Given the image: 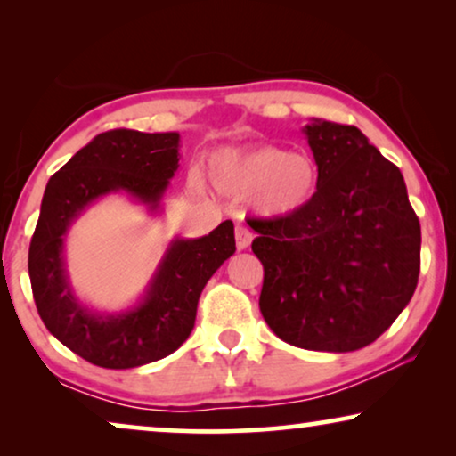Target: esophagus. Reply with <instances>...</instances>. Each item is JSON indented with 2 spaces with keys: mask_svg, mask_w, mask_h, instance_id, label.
<instances>
[{
  "mask_svg": "<svg viewBox=\"0 0 456 456\" xmlns=\"http://www.w3.org/2000/svg\"><path fill=\"white\" fill-rule=\"evenodd\" d=\"M234 234H236V247H239V251H242V248H247L248 245H251L253 232L247 226L239 224V226H236V230H234Z\"/></svg>",
  "mask_w": 456,
  "mask_h": 456,
  "instance_id": "esophagus-1",
  "label": "esophagus"
}]
</instances>
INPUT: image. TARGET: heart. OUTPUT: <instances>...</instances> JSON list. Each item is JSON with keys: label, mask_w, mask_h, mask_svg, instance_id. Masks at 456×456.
<instances>
[{"label": "heart", "mask_w": 456, "mask_h": 456, "mask_svg": "<svg viewBox=\"0 0 456 456\" xmlns=\"http://www.w3.org/2000/svg\"><path fill=\"white\" fill-rule=\"evenodd\" d=\"M209 180L224 195L248 197L261 216L286 217L307 208L320 184L315 161L280 147L224 149L209 161Z\"/></svg>", "instance_id": "heart-1"}]
</instances>
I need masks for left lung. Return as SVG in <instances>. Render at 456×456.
I'll return each instance as SVG.
<instances>
[{
  "mask_svg": "<svg viewBox=\"0 0 456 456\" xmlns=\"http://www.w3.org/2000/svg\"><path fill=\"white\" fill-rule=\"evenodd\" d=\"M320 184L298 214L251 220L264 265L259 309L278 338L307 351L371 345L407 307L421 226L403 174L359 128L305 126Z\"/></svg>",
  "mask_w": 456,
  "mask_h": 456,
  "instance_id": "8db88e82",
  "label": "left lung"
}]
</instances>
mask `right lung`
I'll list each match as a JSON object with an SVG mask.
<instances>
[{"label":"right lung","mask_w":456,"mask_h":456,"mask_svg":"<svg viewBox=\"0 0 456 456\" xmlns=\"http://www.w3.org/2000/svg\"><path fill=\"white\" fill-rule=\"evenodd\" d=\"M178 133L116 128L97 134L49 178L28 248L37 311L61 345L93 365L128 370L164 359L189 338L208 280L236 251L226 220L201 239H176L136 307L118 315L93 314L77 301L64 267V239L85 208L124 191L149 209L178 170Z\"/></svg>","instance_id":"1"}]
</instances>
